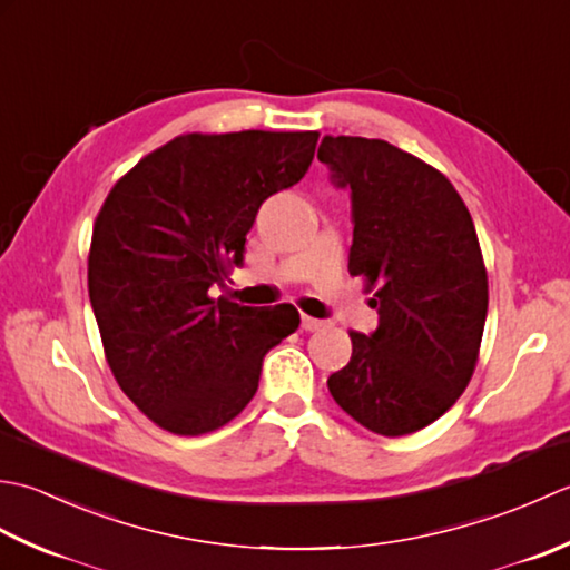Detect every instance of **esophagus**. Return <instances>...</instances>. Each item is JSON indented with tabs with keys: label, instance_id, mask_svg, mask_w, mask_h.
<instances>
[{
	"label": "esophagus",
	"instance_id": "obj_1",
	"mask_svg": "<svg viewBox=\"0 0 570 570\" xmlns=\"http://www.w3.org/2000/svg\"><path fill=\"white\" fill-rule=\"evenodd\" d=\"M322 327H324L322 320H315V317H309V315H302V330H305V332H317Z\"/></svg>",
	"mask_w": 570,
	"mask_h": 570
}]
</instances>
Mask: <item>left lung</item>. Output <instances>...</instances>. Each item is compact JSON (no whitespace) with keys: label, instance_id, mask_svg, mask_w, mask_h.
<instances>
[{"label":"left lung","instance_id":"8db88e82","mask_svg":"<svg viewBox=\"0 0 570 570\" xmlns=\"http://www.w3.org/2000/svg\"><path fill=\"white\" fill-rule=\"evenodd\" d=\"M352 196L350 273L374 289L371 334L327 379L332 399L371 433L396 438L438 421L468 389L487 320V271L455 187L383 139L332 137L317 149Z\"/></svg>","mask_w":570,"mask_h":570}]
</instances>
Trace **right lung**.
Masks as SVG:
<instances>
[{"mask_svg": "<svg viewBox=\"0 0 570 570\" xmlns=\"http://www.w3.org/2000/svg\"><path fill=\"white\" fill-rule=\"evenodd\" d=\"M317 132L181 135L115 184L92 226L88 295L125 396L174 435L246 409L263 358L299 324L293 305L212 297L243 265L261 204L312 165Z\"/></svg>", "mask_w": 570, "mask_h": 570, "instance_id": "1", "label": "right lung"}]
</instances>
